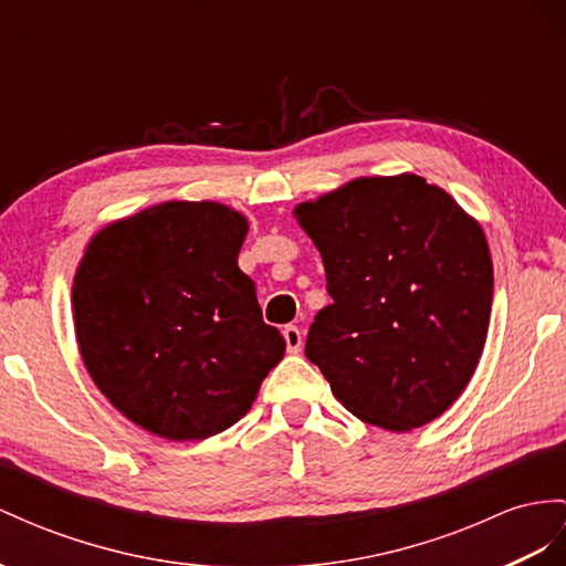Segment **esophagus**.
<instances>
[{"mask_svg":"<svg viewBox=\"0 0 566 566\" xmlns=\"http://www.w3.org/2000/svg\"><path fill=\"white\" fill-rule=\"evenodd\" d=\"M284 342H286V349L292 354H298L301 346H303V337H301V329L296 325H286L284 327Z\"/></svg>","mask_w":566,"mask_h":566,"instance_id":"esophagus-1","label":"esophagus"}]
</instances>
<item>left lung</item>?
Segmentation results:
<instances>
[{
    "mask_svg": "<svg viewBox=\"0 0 566 566\" xmlns=\"http://www.w3.org/2000/svg\"><path fill=\"white\" fill-rule=\"evenodd\" d=\"M329 306L306 356L346 411L387 430L442 416L481 360L492 260L481 224L416 174L364 177L294 210Z\"/></svg>",
    "mask_w": 566,
    "mask_h": 566,
    "instance_id": "1",
    "label": "left lung"
}]
</instances>
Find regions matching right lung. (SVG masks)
<instances>
[{"mask_svg": "<svg viewBox=\"0 0 566 566\" xmlns=\"http://www.w3.org/2000/svg\"><path fill=\"white\" fill-rule=\"evenodd\" d=\"M249 222L222 202L169 200L91 239L71 289L93 382L128 421L174 442L249 413L284 356L237 265Z\"/></svg>", "mask_w": 566, "mask_h": 566, "instance_id": "right-lung-1", "label": "right lung"}]
</instances>
